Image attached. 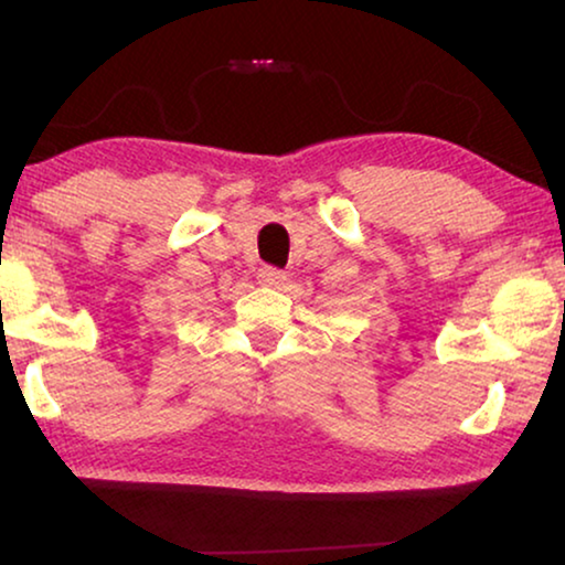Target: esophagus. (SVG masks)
I'll list each match as a JSON object with an SVG mask.
<instances>
[{
  "mask_svg": "<svg viewBox=\"0 0 565 565\" xmlns=\"http://www.w3.org/2000/svg\"><path fill=\"white\" fill-rule=\"evenodd\" d=\"M257 277H259V285H265V288H280V285H285V280H288L282 269L277 267H262Z\"/></svg>",
  "mask_w": 565,
  "mask_h": 565,
  "instance_id": "obj_1",
  "label": "esophagus"
}]
</instances>
